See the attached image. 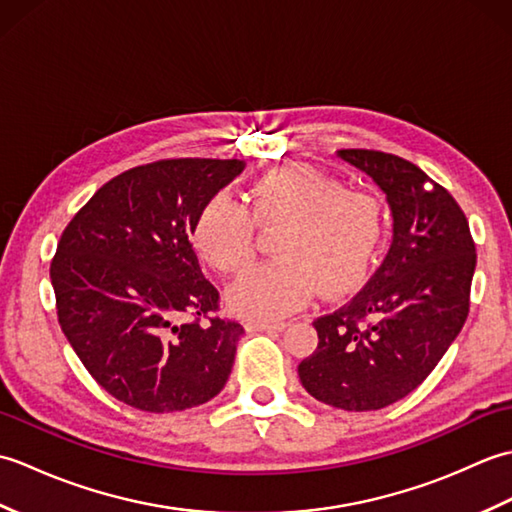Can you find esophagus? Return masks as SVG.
Returning <instances> with one entry per match:
<instances>
[{
    "label": "esophagus",
    "mask_w": 512,
    "mask_h": 512,
    "mask_svg": "<svg viewBox=\"0 0 512 512\" xmlns=\"http://www.w3.org/2000/svg\"><path fill=\"white\" fill-rule=\"evenodd\" d=\"M286 325H288L286 321H253L248 323V328L255 332H281Z\"/></svg>",
    "instance_id": "obj_1"
}]
</instances>
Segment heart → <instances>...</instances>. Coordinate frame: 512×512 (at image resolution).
Returning a JSON list of instances; mask_svg holds the SVG:
<instances>
[{
	"label": "heart",
	"instance_id": "b5f03b06",
	"mask_svg": "<svg viewBox=\"0 0 512 512\" xmlns=\"http://www.w3.org/2000/svg\"><path fill=\"white\" fill-rule=\"evenodd\" d=\"M281 231L279 262L250 268L228 288L237 314L275 319L321 292L339 297L365 279L383 237L374 195L347 191L341 180L306 165L281 167L250 189V213L226 193L204 202L193 222V246L215 270L233 275L255 259L257 233Z\"/></svg>",
	"mask_w": 512,
	"mask_h": 512
}]
</instances>
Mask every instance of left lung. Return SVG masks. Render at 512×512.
Returning <instances> with one entry per match:
<instances>
[{
	"mask_svg": "<svg viewBox=\"0 0 512 512\" xmlns=\"http://www.w3.org/2000/svg\"><path fill=\"white\" fill-rule=\"evenodd\" d=\"M336 154L385 193L394 237L365 288L314 321L319 345L299 378L325 405L374 411L411 394L460 334L477 255L458 202L420 167L374 149Z\"/></svg>",
	"mask_w": 512,
	"mask_h": 512,
	"instance_id": "1",
	"label": "left lung"
}]
</instances>
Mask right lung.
<instances>
[{
	"mask_svg": "<svg viewBox=\"0 0 512 512\" xmlns=\"http://www.w3.org/2000/svg\"><path fill=\"white\" fill-rule=\"evenodd\" d=\"M244 160L176 158L112 178L72 217L50 279L63 334L107 394L169 413L217 396L244 328L211 317L220 295L189 242L204 202Z\"/></svg>",
	"mask_w": 512,
	"mask_h": 512,
	"instance_id": "obj_1",
	"label": "right lung"
}]
</instances>
